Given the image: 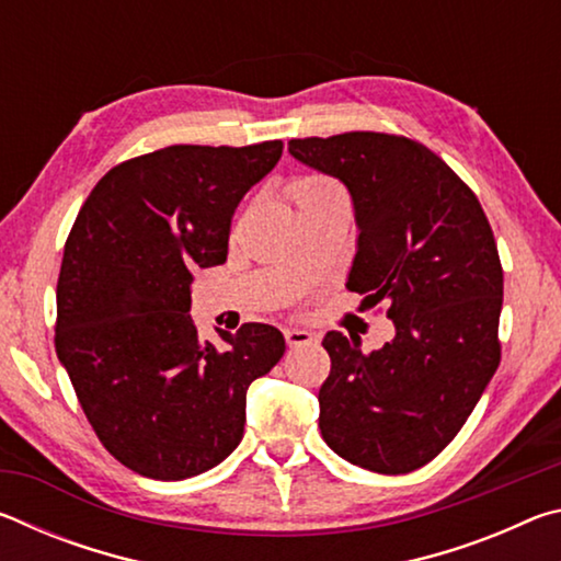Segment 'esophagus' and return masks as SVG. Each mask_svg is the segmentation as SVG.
I'll use <instances>...</instances> for the list:
<instances>
[{
	"instance_id": "34e87169",
	"label": "esophagus",
	"mask_w": 561,
	"mask_h": 561,
	"mask_svg": "<svg viewBox=\"0 0 561 561\" xmlns=\"http://www.w3.org/2000/svg\"><path fill=\"white\" fill-rule=\"evenodd\" d=\"M284 339H287L289 348H297V346L314 344L317 334H311V331H307V329H284Z\"/></svg>"
}]
</instances>
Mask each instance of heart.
Here are the masks:
<instances>
[{
  "label": "heart",
  "instance_id": "b5f03b06",
  "mask_svg": "<svg viewBox=\"0 0 561 561\" xmlns=\"http://www.w3.org/2000/svg\"><path fill=\"white\" fill-rule=\"evenodd\" d=\"M341 187L324 175H309V178H299L297 183H291L289 195L294 197V203H304L311 201V197H321V195H339Z\"/></svg>",
  "mask_w": 561,
  "mask_h": 561
}]
</instances>
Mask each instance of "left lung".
<instances>
[{
    "label": "left lung",
    "mask_w": 561,
    "mask_h": 561,
    "mask_svg": "<svg viewBox=\"0 0 561 561\" xmlns=\"http://www.w3.org/2000/svg\"><path fill=\"white\" fill-rule=\"evenodd\" d=\"M289 153L346 185L358 227L346 287L386 304L396 336L364 354L329 331L319 428L358 468L401 474L448 445L500 364L502 267L472 190L415 140L354 130Z\"/></svg>",
    "instance_id": "8db88e82"
}]
</instances>
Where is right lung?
Listing matches in <instances>:
<instances>
[{"label": "right lung", "instance_id": "1", "mask_svg": "<svg viewBox=\"0 0 561 561\" xmlns=\"http://www.w3.org/2000/svg\"><path fill=\"white\" fill-rule=\"evenodd\" d=\"M282 140L170 146L103 175L71 227L56 284V356L113 458L153 480L220 465L242 440L247 388L284 356L270 324L190 317L193 272L227 260L234 207Z\"/></svg>", "mask_w": 561, "mask_h": 561}]
</instances>
